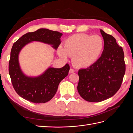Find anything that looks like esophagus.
I'll use <instances>...</instances> for the list:
<instances>
[{
	"mask_svg": "<svg viewBox=\"0 0 133 133\" xmlns=\"http://www.w3.org/2000/svg\"><path fill=\"white\" fill-rule=\"evenodd\" d=\"M74 72H75V70H74V69H70L69 73L71 74V73H74Z\"/></svg>",
	"mask_w": 133,
	"mask_h": 133,
	"instance_id": "obj_1",
	"label": "esophagus"
}]
</instances>
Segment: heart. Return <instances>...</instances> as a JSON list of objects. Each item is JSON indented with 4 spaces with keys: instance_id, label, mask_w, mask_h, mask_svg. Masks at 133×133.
Instances as JSON below:
<instances>
[{
    "instance_id": "1",
    "label": "heart",
    "mask_w": 133,
    "mask_h": 133,
    "mask_svg": "<svg viewBox=\"0 0 133 133\" xmlns=\"http://www.w3.org/2000/svg\"><path fill=\"white\" fill-rule=\"evenodd\" d=\"M104 43L98 35L76 34L68 38L64 43V48L58 47L59 57L66 60L72 57V63L78 68H87L95 63L103 51Z\"/></svg>"
}]
</instances>
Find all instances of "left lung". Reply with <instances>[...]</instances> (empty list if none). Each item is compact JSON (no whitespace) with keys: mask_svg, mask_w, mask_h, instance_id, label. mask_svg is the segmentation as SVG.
Instances as JSON below:
<instances>
[{"mask_svg":"<svg viewBox=\"0 0 133 133\" xmlns=\"http://www.w3.org/2000/svg\"><path fill=\"white\" fill-rule=\"evenodd\" d=\"M104 46L95 63L78 71V91L88 102H100L111 98L118 91L125 72L123 48L116 39L100 29Z\"/></svg>","mask_w":133,"mask_h":133,"instance_id":"obj_1","label":"left lung"}]
</instances>
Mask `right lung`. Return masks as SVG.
Wrapping results in <instances>:
<instances>
[{
	"instance_id": "1",
	"label": "right lung",
	"mask_w": 133,
	"mask_h": 133,
	"mask_svg": "<svg viewBox=\"0 0 133 133\" xmlns=\"http://www.w3.org/2000/svg\"><path fill=\"white\" fill-rule=\"evenodd\" d=\"M62 35L58 31L41 28L23 35L14 43L10 52L9 73L15 91L23 98L34 103L49 101L55 95L60 82L68 75L70 66L66 64L60 68L49 67L39 76H27L20 66V51L26 44L33 42L48 44L57 50L61 43Z\"/></svg>"
}]
</instances>
